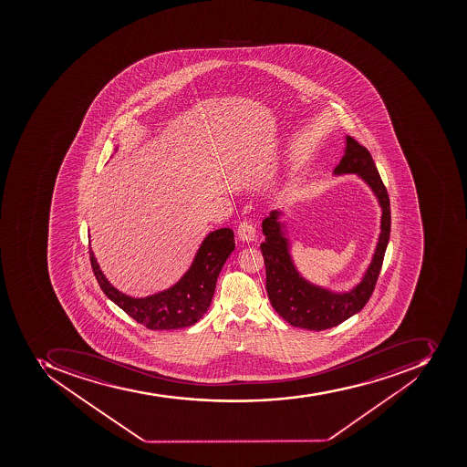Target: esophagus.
<instances>
[{"instance_id": "esophagus-1", "label": "esophagus", "mask_w": 467, "mask_h": 467, "mask_svg": "<svg viewBox=\"0 0 467 467\" xmlns=\"http://www.w3.org/2000/svg\"><path fill=\"white\" fill-rule=\"evenodd\" d=\"M238 238L245 243H253L257 238V229L254 226L253 222L243 221L238 226Z\"/></svg>"}]
</instances>
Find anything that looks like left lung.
Masks as SVG:
<instances>
[{"label":"left lung","instance_id":"obj_1","mask_svg":"<svg viewBox=\"0 0 467 467\" xmlns=\"http://www.w3.org/2000/svg\"><path fill=\"white\" fill-rule=\"evenodd\" d=\"M335 173H358L372 188L382 209L381 234L371 265L364 279L355 289L335 294L323 287L314 286L296 272L289 255L287 239L279 222L280 212L275 210L263 221L265 241L261 253L265 265V289L275 313L294 327L308 330H327L359 313L369 301L381 272L384 254L389 239L391 213L386 185L382 184L377 166L367 147L346 136V150Z\"/></svg>","mask_w":467,"mask_h":467}]
</instances>
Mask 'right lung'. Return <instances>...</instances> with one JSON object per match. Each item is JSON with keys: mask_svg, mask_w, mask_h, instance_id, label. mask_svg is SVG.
Here are the masks:
<instances>
[{"mask_svg": "<svg viewBox=\"0 0 467 467\" xmlns=\"http://www.w3.org/2000/svg\"><path fill=\"white\" fill-rule=\"evenodd\" d=\"M234 250L235 239L232 229L212 232L202 241L192 267L177 285L161 294L140 299L127 296L115 289L100 272L92 250H88V254L93 275L110 301L149 330H175L194 326L206 314L219 273Z\"/></svg>", "mask_w": 467, "mask_h": 467, "instance_id": "right-lung-1", "label": "right lung"}]
</instances>
